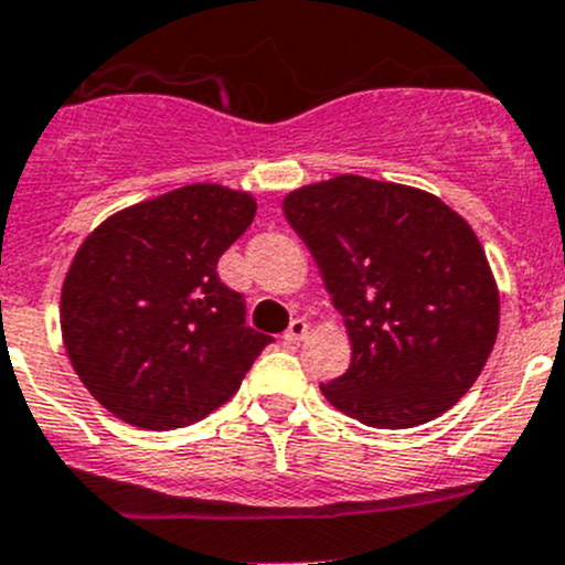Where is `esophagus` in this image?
I'll return each mask as SVG.
<instances>
[{
	"instance_id": "1",
	"label": "esophagus",
	"mask_w": 565,
	"mask_h": 565,
	"mask_svg": "<svg viewBox=\"0 0 565 565\" xmlns=\"http://www.w3.org/2000/svg\"><path fill=\"white\" fill-rule=\"evenodd\" d=\"M306 335H309V322H306V319H292L289 328L284 330V341H287V344H298Z\"/></svg>"
}]
</instances>
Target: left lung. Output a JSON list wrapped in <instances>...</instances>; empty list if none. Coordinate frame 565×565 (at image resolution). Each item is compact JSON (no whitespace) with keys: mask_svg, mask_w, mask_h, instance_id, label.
<instances>
[{"mask_svg":"<svg viewBox=\"0 0 565 565\" xmlns=\"http://www.w3.org/2000/svg\"><path fill=\"white\" fill-rule=\"evenodd\" d=\"M284 215L350 335V369L319 385L324 398L374 429H413L451 409L500 324L470 224L435 193L358 174L289 191Z\"/></svg>","mask_w":565,"mask_h":565,"instance_id":"8db88e82","label":"left lung"}]
</instances>
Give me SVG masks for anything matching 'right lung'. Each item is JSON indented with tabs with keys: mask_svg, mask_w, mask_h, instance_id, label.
<instances>
[{
	"mask_svg": "<svg viewBox=\"0 0 565 565\" xmlns=\"http://www.w3.org/2000/svg\"><path fill=\"white\" fill-rule=\"evenodd\" d=\"M256 199L193 182L95 226L67 267L60 324L84 388L119 420L167 431L230 402L273 335L246 324L221 284V254L248 230Z\"/></svg>",
	"mask_w": 565,
	"mask_h": 565,
	"instance_id": "obj_1",
	"label": "right lung"
}]
</instances>
